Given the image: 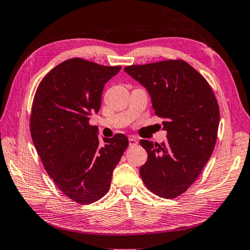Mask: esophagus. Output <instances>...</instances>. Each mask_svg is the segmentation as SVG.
<instances>
[{
	"label": "esophagus",
	"instance_id": "obj_1",
	"mask_svg": "<svg viewBox=\"0 0 250 250\" xmlns=\"http://www.w3.org/2000/svg\"><path fill=\"white\" fill-rule=\"evenodd\" d=\"M128 141H129L130 147H134V146L138 145V140H137V138H136V137H129Z\"/></svg>",
	"mask_w": 250,
	"mask_h": 250
}]
</instances>
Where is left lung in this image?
<instances>
[{
	"mask_svg": "<svg viewBox=\"0 0 250 250\" xmlns=\"http://www.w3.org/2000/svg\"><path fill=\"white\" fill-rule=\"evenodd\" d=\"M124 70L147 89L167 131L161 144L140 140L148 153L140 176L153 194L176 198L198 178L213 152L220 110L212 88L183 60L130 65Z\"/></svg>",
	"mask_w": 250,
	"mask_h": 250,
	"instance_id": "obj_1",
	"label": "left lung"
}]
</instances>
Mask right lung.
Wrapping results in <instances>:
<instances>
[{
	"label": "right lung",
	"mask_w": 250,
	"mask_h": 250,
	"mask_svg": "<svg viewBox=\"0 0 250 250\" xmlns=\"http://www.w3.org/2000/svg\"><path fill=\"white\" fill-rule=\"evenodd\" d=\"M122 66H103L79 58L64 61L45 75L32 102L30 134L46 173L68 198L89 205L104 196L113 169L128 139L103 138L89 124L101 106L106 82Z\"/></svg>",
	"instance_id": "obj_1"
}]
</instances>
